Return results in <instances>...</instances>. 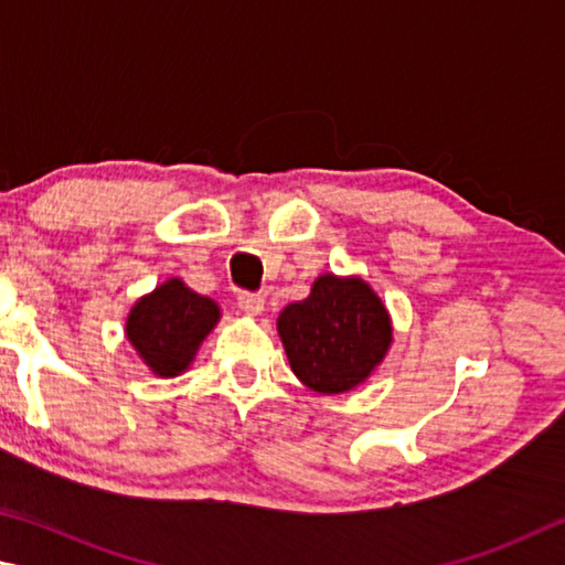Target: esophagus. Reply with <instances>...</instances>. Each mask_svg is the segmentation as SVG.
Masks as SVG:
<instances>
[{
  "label": "esophagus",
  "instance_id": "34e87169",
  "mask_svg": "<svg viewBox=\"0 0 565 565\" xmlns=\"http://www.w3.org/2000/svg\"><path fill=\"white\" fill-rule=\"evenodd\" d=\"M263 305H265V298L260 292H241V295H237V308H241L245 315H260Z\"/></svg>",
  "mask_w": 565,
  "mask_h": 565
}]
</instances>
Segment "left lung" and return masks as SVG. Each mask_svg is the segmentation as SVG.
Masks as SVG:
<instances>
[{
  "instance_id": "1",
  "label": "left lung",
  "mask_w": 565,
  "mask_h": 565,
  "mask_svg": "<svg viewBox=\"0 0 565 565\" xmlns=\"http://www.w3.org/2000/svg\"><path fill=\"white\" fill-rule=\"evenodd\" d=\"M290 367L302 384L340 394L370 377L392 342L390 315L360 277L322 275L308 300L277 318Z\"/></svg>"
}]
</instances>
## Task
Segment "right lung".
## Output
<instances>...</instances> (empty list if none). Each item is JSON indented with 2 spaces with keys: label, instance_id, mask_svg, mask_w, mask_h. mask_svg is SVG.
<instances>
[{
  "label": "right lung",
  "instance_id": "1",
  "mask_svg": "<svg viewBox=\"0 0 565 565\" xmlns=\"http://www.w3.org/2000/svg\"><path fill=\"white\" fill-rule=\"evenodd\" d=\"M217 318L221 310L211 298L185 288L181 280H168L134 305L126 338L158 377H175L191 364Z\"/></svg>",
  "mask_w": 565,
  "mask_h": 565
}]
</instances>
